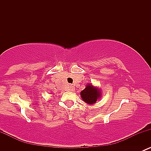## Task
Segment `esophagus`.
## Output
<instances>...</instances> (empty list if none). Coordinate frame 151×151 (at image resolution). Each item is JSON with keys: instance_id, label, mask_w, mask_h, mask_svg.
Returning a JSON list of instances; mask_svg holds the SVG:
<instances>
[{"instance_id": "obj_1", "label": "esophagus", "mask_w": 151, "mask_h": 151, "mask_svg": "<svg viewBox=\"0 0 151 151\" xmlns=\"http://www.w3.org/2000/svg\"><path fill=\"white\" fill-rule=\"evenodd\" d=\"M69 90H70V91H74L75 89H74V87H73V86H70Z\"/></svg>"}]
</instances>
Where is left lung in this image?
<instances>
[{
  "label": "left lung",
  "instance_id": "left-lung-1",
  "mask_svg": "<svg viewBox=\"0 0 151 151\" xmlns=\"http://www.w3.org/2000/svg\"><path fill=\"white\" fill-rule=\"evenodd\" d=\"M80 96L83 101L88 104H93L101 97V90L92 84H87L83 91L80 92Z\"/></svg>",
  "mask_w": 151,
  "mask_h": 151
}]
</instances>
